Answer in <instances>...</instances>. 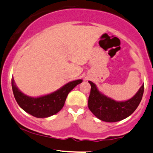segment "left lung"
<instances>
[{"label": "left lung", "mask_w": 153, "mask_h": 153, "mask_svg": "<svg viewBox=\"0 0 153 153\" xmlns=\"http://www.w3.org/2000/svg\"><path fill=\"white\" fill-rule=\"evenodd\" d=\"M89 83L91 85L88 100L89 110L99 120L107 123L120 121L131 115L139 106L144 94V86L143 84L131 99L117 102L99 91L94 83L91 81H89Z\"/></svg>", "instance_id": "8db88e82"}]
</instances>
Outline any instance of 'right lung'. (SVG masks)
Segmentation results:
<instances>
[{
    "mask_svg": "<svg viewBox=\"0 0 153 153\" xmlns=\"http://www.w3.org/2000/svg\"><path fill=\"white\" fill-rule=\"evenodd\" d=\"M82 81L79 79L69 82L57 91L39 97H28L20 91L16 86L13 77L12 86L14 98L22 109L35 117L45 118L56 114L61 111L70 91Z\"/></svg>",
    "mask_w": 153,
    "mask_h": 153,
    "instance_id": "right-lung-1",
    "label": "right lung"
}]
</instances>
